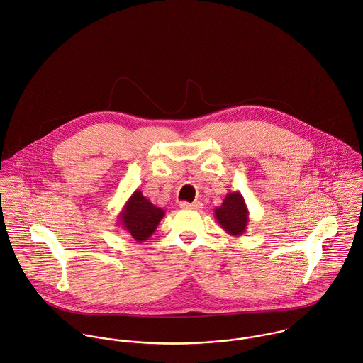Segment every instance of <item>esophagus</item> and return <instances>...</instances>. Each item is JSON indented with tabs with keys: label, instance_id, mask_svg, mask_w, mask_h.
Wrapping results in <instances>:
<instances>
[{
	"label": "esophagus",
	"instance_id": "esophagus-1",
	"mask_svg": "<svg viewBox=\"0 0 363 363\" xmlns=\"http://www.w3.org/2000/svg\"><path fill=\"white\" fill-rule=\"evenodd\" d=\"M180 208H183V209H201L203 208V204L201 203H193V204H190V203H180Z\"/></svg>",
	"mask_w": 363,
	"mask_h": 363
}]
</instances>
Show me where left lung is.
I'll return each instance as SVG.
<instances>
[{"label":"left lung","mask_w":363,"mask_h":363,"mask_svg":"<svg viewBox=\"0 0 363 363\" xmlns=\"http://www.w3.org/2000/svg\"><path fill=\"white\" fill-rule=\"evenodd\" d=\"M215 219L226 233L243 235L249 223V209L243 196L239 191L228 193L220 207L215 208Z\"/></svg>","instance_id":"obj_1"}]
</instances>
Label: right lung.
<instances>
[{
	"mask_svg": "<svg viewBox=\"0 0 363 363\" xmlns=\"http://www.w3.org/2000/svg\"><path fill=\"white\" fill-rule=\"evenodd\" d=\"M164 216V211L157 208L143 196L141 190H135L118 213V225L127 230L135 242H145Z\"/></svg>",
	"mask_w": 363,
	"mask_h": 363,
	"instance_id": "add662e5",
	"label": "right lung"
}]
</instances>
